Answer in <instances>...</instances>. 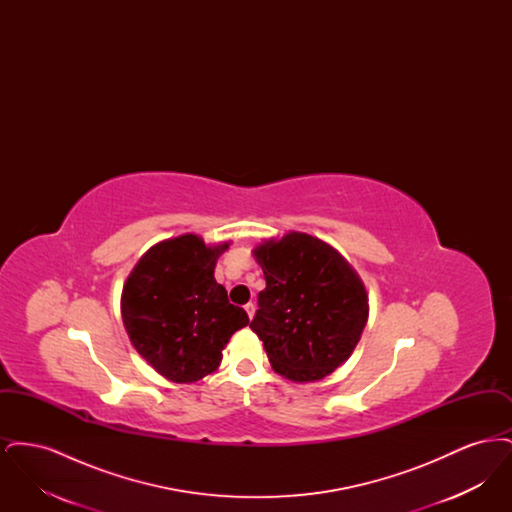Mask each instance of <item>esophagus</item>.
I'll list each match as a JSON object with an SVG mask.
<instances>
[{"label": "esophagus", "instance_id": "34e87169", "mask_svg": "<svg viewBox=\"0 0 512 512\" xmlns=\"http://www.w3.org/2000/svg\"><path fill=\"white\" fill-rule=\"evenodd\" d=\"M245 313H247V317L253 318V315H255V303H247L245 305Z\"/></svg>", "mask_w": 512, "mask_h": 512}]
</instances>
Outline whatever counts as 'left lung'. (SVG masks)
Masks as SVG:
<instances>
[{
    "mask_svg": "<svg viewBox=\"0 0 512 512\" xmlns=\"http://www.w3.org/2000/svg\"><path fill=\"white\" fill-rule=\"evenodd\" d=\"M267 288L249 328L280 376L305 384L330 376L361 340L368 293L338 249L305 232H288L253 249Z\"/></svg>",
    "mask_w": 512,
    "mask_h": 512,
    "instance_id": "left-lung-1",
    "label": "left lung"
}]
</instances>
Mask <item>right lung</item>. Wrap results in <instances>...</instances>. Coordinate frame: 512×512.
<instances>
[{"label":"right lung","instance_id":"right-lung-1","mask_svg":"<svg viewBox=\"0 0 512 512\" xmlns=\"http://www.w3.org/2000/svg\"><path fill=\"white\" fill-rule=\"evenodd\" d=\"M182 234L151 245L128 274L121 295L126 334L134 349L174 384L213 374L234 332L249 324L215 280L228 249Z\"/></svg>","mask_w":512,"mask_h":512}]
</instances>
